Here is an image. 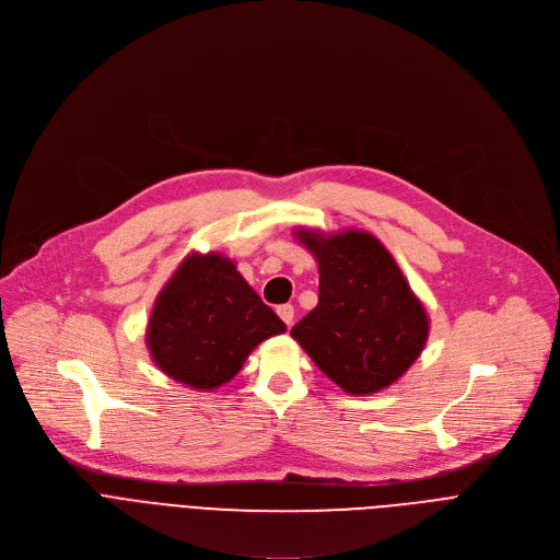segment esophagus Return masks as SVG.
Instances as JSON below:
<instances>
[{"mask_svg":"<svg viewBox=\"0 0 560 560\" xmlns=\"http://www.w3.org/2000/svg\"><path fill=\"white\" fill-rule=\"evenodd\" d=\"M276 312H278V316L284 320L287 327L293 323V305H280Z\"/></svg>","mask_w":560,"mask_h":560,"instance_id":"esophagus-1","label":"esophagus"}]
</instances>
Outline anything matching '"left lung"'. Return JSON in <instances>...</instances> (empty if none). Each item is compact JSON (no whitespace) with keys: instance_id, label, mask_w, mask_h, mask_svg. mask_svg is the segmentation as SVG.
Masks as SVG:
<instances>
[{"instance_id":"obj_1","label":"left lung","mask_w":560,"mask_h":560,"mask_svg":"<svg viewBox=\"0 0 560 560\" xmlns=\"http://www.w3.org/2000/svg\"><path fill=\"white\" fill-rule=\"evenodd\" d=\"M318 262V305L291 336L350 395L388 388L417 361L428 314L395 257L365 231L320 235L298 229Z\"/></svg>"}]
</instances>
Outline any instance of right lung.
I'll list each match as a JSON object with an SVG mask.
<instances>
[{
  "mask_svg": "<svg viewBox=\"0 0 560 560\" xmlns=\"http://www.w3.org/2000/svg\"><path fill=\"white\" fill-rule=\"evenodd\" d=\"M287 331L220 253H190L154 300L145 342L152 361L188 388L229 383L262 340Z\"/></svg>",
  "mask_w": 560,
  "mask_h": 560,
  "instance_id": "obj_1",
  "label": "right lung"
}]
</instances>
